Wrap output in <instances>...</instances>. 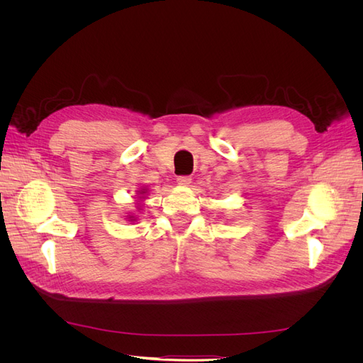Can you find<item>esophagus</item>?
<instances>
[{"mask_svg":"<svg viewBox=\"0 0 363 363\" xmlns=\"http://www.w3.org/2000/svg\"><path fill=\"white\" fill-rule=\"evenodd\" d=\"M191 180L192 179L189 177V175H179V177H177V183L182 184V186H189Z\"/></svg>","mask_w":363,"mask_h":363,"instance_id":"obj_1","label":"esophagus"}]
</instances>
